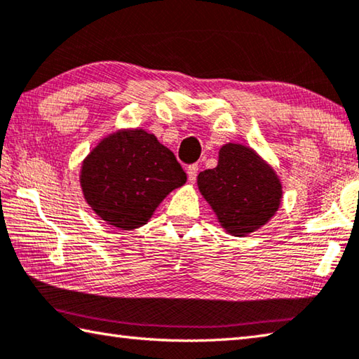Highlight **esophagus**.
I'll list each match as a JSON object with an SVG mask.
<instances>
[{"mask_svg":"<svg viewBox=\"0 0 359 359\" xmlns=\"http://www.w3.org/2000/svg\"><path fill=\"white\" fill-rule=\"evenodd\" d=\"M197 173H198V164H192L187 167L189 182H195V180H197Z\"/></svg>","mask_w":359,"mask_h":359,"instance_id":"34e87169","label":"esophagus"}]
</instances>
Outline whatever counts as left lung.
<instances>
[{
    "instance_id": "left-lung-1",
    "label": "left lung",
    "mask_w": 359,
    "mask_h": 359,
    "mask_svg": "<svg viewBox=\"0 0 359 359\" xmlns=\"http://www.w3.org/2000/svg\"><path fill=\"white\" fill-rule=\"evenodd\" d=\"M197 182L222 228L238 238L266 225L281 205L283 189L275 170L241 144L223 145L217 167L201 172Z\"/></svg>"
}]
</instances>
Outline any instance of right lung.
I'll return each mask as SVG.
<instances>
[{"instance_id": "add662e5", "label": "right lung", "mask_w": 359, "mask_h": 359, "mask_svg": "<svg viewBox=\"0 0 359 359\" xmlns=\"http://www.w3.org/2000/svg\"><path fill=\"white\" fill-rule=\"evenodd\" d=\"M186 180L175 154L139 128L104 137L87 154L79 175L92 211L126 231L145 225L161 201Z\"/></svg>"}]
</instances>
